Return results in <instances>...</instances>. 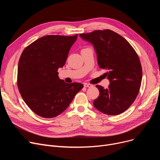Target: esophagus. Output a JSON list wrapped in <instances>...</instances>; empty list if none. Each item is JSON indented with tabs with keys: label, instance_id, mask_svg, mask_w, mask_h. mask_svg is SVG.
Wrapping results in <instances>:
<instances>
[{
	"label": "esophagus",
	"instance_id": "esophagus-1",
	"mask_svg": "<svg viewBox=\"0 0 160 160\" xmlns=\"http://www.w3.org/2000/svg\"><path fill=\"white\" fill-rule=\"evenodd\" d=\"M84 87L85 88H92V87H93V86L92 85V84H90V83H84Z\"/></svg>",
	"mask_w": 160,
	"mask_h": 160
}]
</instances>
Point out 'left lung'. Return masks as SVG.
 Here are the masks:
<instances>
[{"mask_svg":"<svg viewBox=\"0 0 160 160\" xmlns=\"http://www.w3.org/2000/svg\"><path fill=\"white\" fill-rule=\"evenodd\" d=\"M80 36L94 46L98 64L107 71L110 83L106 89L96 86L100 94L93 101L95 108L110 115L124 112L136 100L141 84L142 68L135 50L110 30H95Z\"/></svg>","mask_w":160,"mask_h":160,"instance_id":"obj_1","label":"left lung"}]
</instances>
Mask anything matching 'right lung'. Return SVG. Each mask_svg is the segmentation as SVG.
Here are the masks:
<instances>
[{
	"instance_id": "add662e5",
	"label": "right lung",
	"mask_w": 160,
	"mask_h": 160,
	"mask_svg": "<svg viewBox=\"0 0 160 160\" xmlns=\"http://www.w3.org/2000/svg\"><path fill=\"white\" fill-rule=\"evenodd\" d=\"M78 35H49L24 48L18 64V86L24 101L32 112L52 118L65 111L75 95L83 87L80 83H67L58 77L69 50Z\"/></svg>"
}]
</instances>
